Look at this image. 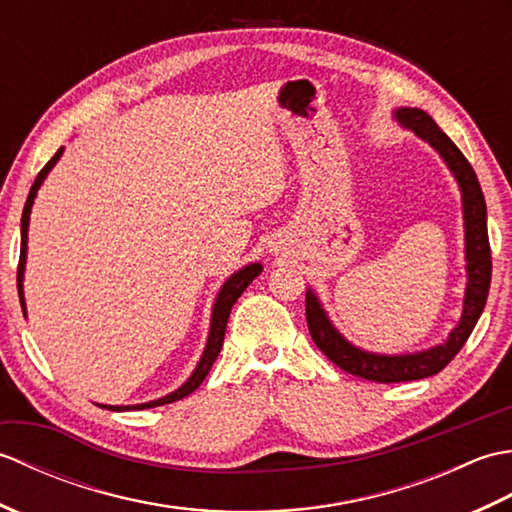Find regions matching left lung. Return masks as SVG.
<instances>
[{
    "label": "left lung",
    "instance_id": "obj_1",
    "mask_svg": "<svg viewBox=\"0 0 512 512\" xmlns=\"http://www.w3.org/2000/svg\"><path fill=\"white\" fill-rule=\"evenodd\" d=\"M396 121L433 147L444 160V165L453 173L462 193L464 213V259H466V288L462 317L458 325L449 332L447 341L429 347V350L407 352V354H376L356 347L334 328L321 299L312 288L306 290V319L312 341L319 350L339 365L343 372L374 380V383H405L442 372L453 356L462 350L469 339L477 319L482 317L488 288H491V246H488L486 228V202L480 182L469 160L455 147L453 140L442 132L436 121L418 107H398L394 110Z\"/></svg>",
    "mask_w": 512,
    "mask_h": 512
}]
</instances>
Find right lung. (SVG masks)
<instances>
[{"label": "right lung", "mask_w": 512, "mask_h": 512, "mask_svg": "<svg viewBox=\"0 0 512 512\" xmlns=\"http://www.w3.org/2000/svg\"><path fill=\"white\" fill-rule=\"evenodd\" d=\"M63 156V147L54 154L48 165L39 171V176L35 178V184L30 187L28 193V200L24 206V213H21V253H19V268H17V290H19V301H21V310H24V317H28L26 312V299H24V273H26V253H28V224H30V211H32V204H35L37 198V191L46 180L48 173L52 171V167L57 165L59 158ZM264 266L255 262V264H248L244 268H239L237 273H233L228 277L220 292H217L215 303H213V310H211V325H209V336H206V345H204V352L200 356L198 365H195L193 374L184 380V383L176 389L171 391V394L162 396L158 400H149V402H140V405H99L103 409H112V411H129V409H149V407H160V405H169V402H176L184 396H189L191 391L198 389L202 385V380L209 374V369L213 367L217 354L222 350V343H224V332H226V323H228V314H231V308L235 306V301L242 297V292L253 284V279L259 277L262 273Z\"/></svg>", "instance_id": "right-lung-1"}]
</instances>
